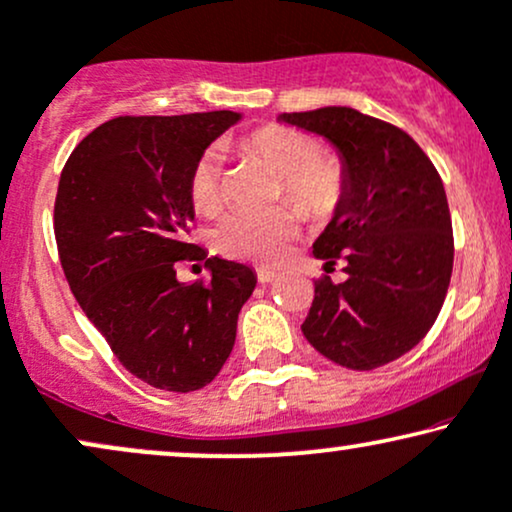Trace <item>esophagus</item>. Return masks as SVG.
I'll return each mask as SVG.
<instances>
[{
    "label": "esophagus",
    "instance_id": "obj_1",
    "mask_svg": "<svg viewBox=\"0 0 512 512\" xmlns=\"http://www.w3.org/2000/svg\"><path fill=\"white\" fill-rule=\"evenodd\" d=\"M276 276H278L276 269H269V267L257 269V281H260V283H271Z\"/></svg>",
    "mask_w": 512,
    "mask_h": 512
}]
</instances>
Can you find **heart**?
Listing matches in <instances>:
<instances>
[{"label":"heart","mask_w":512,"mask_h":512,"mask_svg":"<svg viewBox=\"0 0 512 512\" xmlns=\"http://www.w3.org/2000/svg\"><path fill=\"white\" fill-rule=\"evenodd\" d=\"M243 151L283 179V196L304 217L326 219L345 193V174L338 160L316 155L312 137L297 129L264 125L241 141ZM191 203L200 215L222 205L217 153H205L191 172ZM300 236V222L290 210L252 217L231 212L212 229V248L234 260L278 264L288 257Z\"/></svg>","instance_id":"obj_1"}]
</instances>
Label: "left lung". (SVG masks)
<instances>
[{"label":"left lung","instance_id":"1","mask_svg":"<svg viewBox=\"0 0 512 512\" xmlns=\"http://www.w3.org/2000/svg\"><path fill=\"white\" fill-rule=\"evenodd\" d=\"M276 120L326 139L345 174L314 257L323 269L340 260L347 278L314 283L304 338L354 371L390 364L425 338L449 290L454 236L442 179L409 134L354 108Z\"/></svg>","mask_w":512,"mask_h":512}]
</instances>
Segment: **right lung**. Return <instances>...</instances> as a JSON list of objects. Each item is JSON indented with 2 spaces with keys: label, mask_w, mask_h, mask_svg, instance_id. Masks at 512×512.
<instances>
[{
  "label": "right lung",
  "mask_w": 512,
  "mask_h": 512,
  "mask_svg": "<svg viewBox=\"0 0 512 512\" xmlns=\"http://www.w3.org/2000/svg\"><path fill=\"white\" fill-rule=\"evenodd\" d=\"M243 113L115 118L61 172L54 231L70 290L129 373L196 392L222 371L257 274L186 241L191 172ZM205 259L211 281L181 284L176 262Z\"/></svg>",
  "instance_id": "right-lung-1"
}]
</instances>
